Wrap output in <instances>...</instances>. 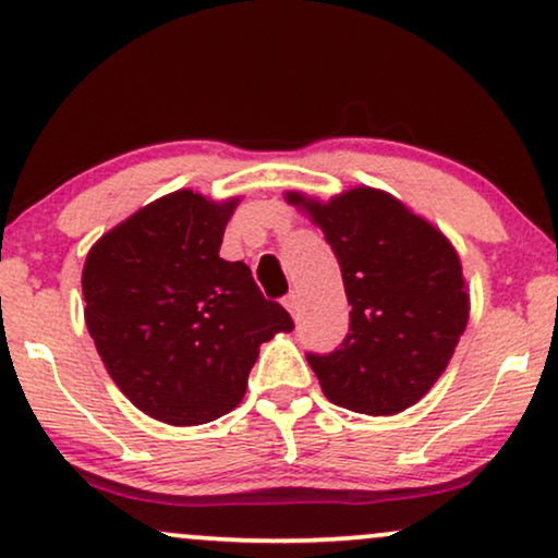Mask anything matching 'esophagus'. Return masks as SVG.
Segmentation results:
<instances>
[{
	"mask_svg": "<svg viewBox=\"0 0 558 558\" xmlns=\"http://www.w3.org/2000/svg\"><path fill=\"white\" fill-rule=\"evenodd\" d=\"M284 307L292 313V317H296V310H300V296H296V292H289L284 296Z\"/></svg>",
	"mask_w": 558,
	"mask_h": 558,
	"instance_id": "34e87169",
	"label": "esophagus"
}]
</instances>
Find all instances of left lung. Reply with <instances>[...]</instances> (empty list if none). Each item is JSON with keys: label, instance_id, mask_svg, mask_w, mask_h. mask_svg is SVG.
Instances as JSON below:
<instances>
[{"label": "left lung", "instance_id": "left-lung-1", "mask_svg": "<svg viewBox=\"0 0 558 558\" xmlns=\"http://www.w3.org/2000/svg\"><path fill=\"white\" fill-rule=\"evenodd\" d=\"M336 253L351 305L349 336L328 356L307 353L325 397L364 415H397L446 372L469 320L459 253L392 194L353 186L328 202L284 194Z\"/></svg>", "mask_w": 558, "mask_h": 558}]
</instances>
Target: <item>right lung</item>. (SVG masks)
<instances>
[{"label": "right lung", "instance_id": "add662e5", "mask_svg": "<svg viewBox=\"0 0 558 558\" xmlns=\"http://www.w3.org/2000/svg\"><path fill=\"white\" fill-rule=\"evenodd\" d=\"M179 190L86 253L84 320L120 392L169 425H202L243 400L258 345L294 328L243 262L220 258L238 205Z\"/></svg>", "mask_w": 558, "mask_h": 558}]
</instances>
